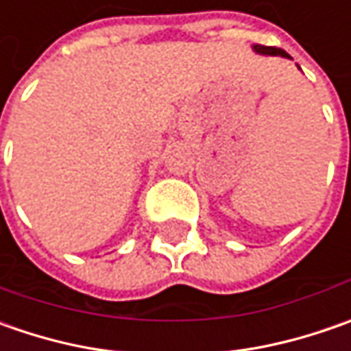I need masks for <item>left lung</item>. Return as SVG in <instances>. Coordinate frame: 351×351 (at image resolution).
<instances>
[{"label":"left lung","mask_w":351,"mask_h":351,"mask_svg":"<svg viewBox=\"0 0 351 351\" xmlns=\"http://www.w3.org/2000/svg\"><path fill=\"white\" fill-rule=\"evenodd\" d=\"M254 52L256 54H263V56H281V58H291L289 54L285 52V50H281V48L276 47H262V45H254ZM301 70V68H299Z\"/></svg>","instance_id":"left-lung-1"}]
</instances>
